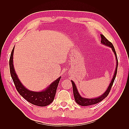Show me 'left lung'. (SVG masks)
I'll return each mask as SVG.
<instances>
[{"label":"left lung","mask_w":129,"mask_h":129,"mask_svg":"<svg viewBox=\"0 0 129 129\" xmlns=\"http://www.w3.org/2000/svg\"><path fill=\"white\" fill-rule=\"evenodd\" d=\"M100 36H101V43L102 44H104V45H106L107 46H109V47L111 48L112 50H113V51L114 52V53L115 54V58H116V65L115 70L114 74L113 75V78H112V80L110 82V84H109V85L108 88H107V89L106 90V91L104 92L102 95L99 96L98 98L89 99V98H86L82 97L80 95V94H79L77 87H76V85L74 83V82L73 80H71V81H72V85H73L74 96V99H75L76 103L78 104H79V105L89 106V105H94V104H96L98 103H99V102H100V101H102L103 99H105L106 97H107V96L109 95V93L110 92L111 88L112 86H113L114 81L115 80V78H116V75L117 74V66H118V60H117L115 50V48L114 47L113 44L109 42V41L107 39L103 34H100Z\"/></svg>","instance_id":"obj_1"}]
</instances>
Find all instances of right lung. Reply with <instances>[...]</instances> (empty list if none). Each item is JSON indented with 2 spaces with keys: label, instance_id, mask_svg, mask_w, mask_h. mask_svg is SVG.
Here are the masks:
<instances>
[{
  "label": "right lung",
  "instance_id": "obj_1",
  "mask_svg": "<svg viewBox=\"0 0 129 129\" xmlns=\"http://www.w3.org/2000/svg\"><path fill=\"white\" fill-rule=\"evenodd\" d=\"M14 50V47L13 48L10 55L9 67L10 75L17 91L26 101L33 105L39 106H46L49 105L53 102L54 99L61 76L54 81L50 85H49V86L46 87L45 90L41 91H31L26 89L20 82L15 71L13 64Z\"/></svg>",
  "mask_w": 129,
  "mask_h": 129
}]
</instances>
